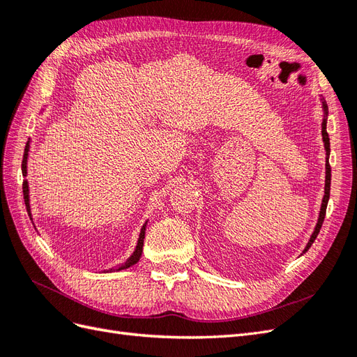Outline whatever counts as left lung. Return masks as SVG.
Instances as JSON below:
<instances>
[{
  "instance_id": "left-lung-1",
  "label": "left lung",
  "mask_w": 357,
  "mask_h": 357,
  "mask_svg": "<svg viewBox=\"0 0 357 357\" xmlns=\"http://www.w3.org/2000/svg\"><path fill=\"white\" fill-rule=\"evenodd\" d=\"M321 104H323V112H325V119H323V122H321V137H323V143H325V150H326V155H328V158H326V180H325V197H323V201H321V207H320V214H319V220H317V225H316V228H314V232H312V235H311V238H310V241H308V244H307V247L304 248V252L302 253H305L308 248L311 247V244L314 243V240L317 238V235H319V232H320V229H321V225H323V220H325V215H326V207H328V201H329V195H331V165H329V152H331V149H329V146H331V143H329V135H328V131H326V117H328V105H326V101L321 98Z\"/></svg>"
}]
</instances>
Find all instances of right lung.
I'll use <instances>...</instances> for the list:
<instances>
[{
	"instance_id": "1",
	"label": "right lung",
	"mask_w": 357,
	"mask_h": 357,
	"mask_svg": "<svg viewBox=\"0 0 357 357\" xmlns=\"http://www.w3.org/2000/svg\"><path fill=\"white\" fill-rule=\"evenodd\" d=\"M28 152H29V142L26 143L25 155H24V160H22V174H24V177H26V174H28V172H26V168H28ZM22 189H24V199H25V205H26V211H28V214H29V219L32 220L31 207H29V188H28V181H26V180H24ZM146 225H147V222L143 225L142 232H139V236H138V241H137V247H135L134 253L126 259L125 264H121V265H117V266H114V268H110L109 271H122V269H126V268H129V266H132V265H135V264L139 261V257H142V253H143Z\"/></svg>"
}]
</instances>
